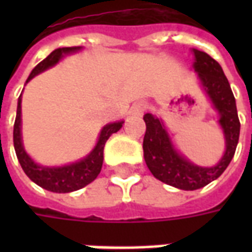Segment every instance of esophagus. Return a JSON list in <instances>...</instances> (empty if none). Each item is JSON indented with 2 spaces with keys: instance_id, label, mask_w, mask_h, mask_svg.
<instances>
[{
  "instance_id": "obj_1",
  "label": "esophagus",
  "mask_w": 252,
  "mask_h": 252,
  "mask_svg": "<svg viewBox=\"0 0 252 252\" xmlns=\"http://www.w3.org/2000/svg\"><path fill=\"white\" fill-rule=\"evenodd\" d=\"M144 110H146V104L142 102V101H139V102H135V104L132 105L129 113L132 116H135V117H139V116H142L144 113Z\"/></svg>"
}]
</instances>
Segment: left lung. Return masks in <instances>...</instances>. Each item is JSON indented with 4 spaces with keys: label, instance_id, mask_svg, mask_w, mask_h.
<instances>
[{
    "label": "left lung",
    "instance_id": "8db88e82",
    "mask_svg": "<svg viewBox=\"0 0 252 252\" xmlns=\"http://www.w3.org/2000/svg\"><path fill=\"white\" fill-rule=\"evenodd\" d=\"M191 52L194 55L193 68L220 116L219 123L225 137V153L220 162L213 167L191 163L175 150L162 120L151 113L143 117L146 123L143 151L147 167L157 180L182 190L201 189L217 180L232 160L240 133L235 97L221 66L206 52L195 48Z\"/></svg>",
    "mask_w": 252,
    "mask_h": 252
}]
</instances>
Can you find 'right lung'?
I'll list each match as a JSON object with an SVG mask.
<instances>
[{"label":"right lung","mask_w":252,"mask_h":252,"mask_svg":"<svg viewBox=\"0 0 252 252\" xmlns=\"http://www.w3.org/2000/svg\"><path fill=\"white\" fill-rule=\"evenodd\" d=\"M81 47H63L52 51L48 57L41 61L37 66L32 70L27 82H30L32 78L40 74L47 68L55 66L63 55L71 54V52L79 51ZM124 121H117V123H110L101 129L98 142L93 148V151L89 154L86 158H83L79 162L61 166V167H46L40 164L35 163L30 155L25 153L23 140H21V95L19 97L17 102V115L14 121L13 128V144L14 151L17 155L21 167L24 173L30 177L31 181H33L36 185L54 193H70L74 190L82 189L90 182H93L102 167V160H104V147L106 140L109 139L112 133L120 129Z\"/></svg>","instance_id":"right-lung-1"}]
</instances>
